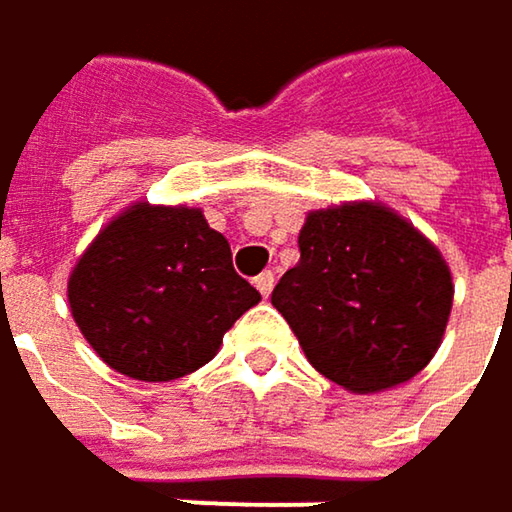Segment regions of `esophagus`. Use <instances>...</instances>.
Wrapping results in <instances>:
<instances>
[{
    "mask_svg": "<svg viewBox=\"0 0 512 512\" xmlns=\"http://www.w3.org/2000/svg\"><path fill=\"white\" fill-rule=\"evenodd\" d=\"M253 283H256V289L268 298V295H271V289H274V274H271V271H262Z\"/></svg>",
    "mask_w": 512,
    "mask_h": 512,
    "instance_id": "esophagus-1",
    "label": "esophagus"
}]
</instances>
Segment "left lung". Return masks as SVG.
Returning a JSON list of instances; mask_svg holds the SVG:
<instances>
[{
  "label": "left lung",
  "instance_id": "1",
  "mask_svg": "<svg viewBox=\"0 0 512 512\" xmlns=\"http://www.w3.org/2000/svg\"><path fill=\"white\" fill-rule=\"evenodd\" d=\"M301 259L271 292L307 361L352 393L411 382L438 352L453 307L441 250L376 199L310 211Z\"/></svg>",
  "mask_w": 512,
  "mask_h": 512
}]
</instances>
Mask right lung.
Returning a JSON list of instances; mask_svg holds the SVG:
<instances>
[{
	"label": "right lung",
	"instance_id": "add662e5",
	"mask_svg": "<svg viewBox=\"0 0 512 512\" xmlns=\"http://www.w3.org/2000/svg\"><path fill=\"white\" fill-rule=\"evenodd\" d=\"M259 301L202 208L145 199L95 235L68 277L80 334L110 370L136 382L196 373Z\"/></svg>",
	"mask_w": 512,
	"mask_h": 512
}]
</instances>
